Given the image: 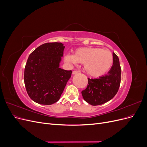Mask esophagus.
Returning <instances> with one entry per match:
<instances>
[{
	"label": "esophagus",
	"instance_id": "1",
	"mask_svg": "<svg viewBox=\"0 0 147 147\" xmlns=\"http://www.w3.org/2000/svg\"><path fill=\"white\" fill-rule=\"evenodd\" d=\"M78 73V71H77V70H74V71H73V72H72V74L73 75L77 74Z\"/></svg>",
	"mask_w": 147,
	"mask_h": 147
}]
</instances>
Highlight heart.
<instances>
[{
  "mask_svg": "<svg viewBox=\"0 0 147 147\" xmlns=\"http://www.w3.org/2000/svg\"><path fill=\"white\" fill-rule=\"evenodd\" d=\"M65 63L72 66L78 63L83 64V69L90 76L99 77L112 67L113 55L110 51L99 48L82 47L75 50L73 55H64Z\"/></svg>",
  "mask_w": 147,
  "mask_h": 147,
  "instance_id": "1",
  "label": "heart"
}]
</instances>
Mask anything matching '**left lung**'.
<instances>
[{"label":"left lung","mask_w":147,"mask_h":147,"mask_svg":"<svg viewBox=\"0 0 147 147\" xmlns=\"http://www.w3.org/2000/svg\"><path fill=\"white\" fill-rule=\"evenodd\" d=\"M113 65L107 74L97 78H88L87 88L82 91L83 98L92 105L103 104L116 95L121 82L118 57L113 53Z\"/></svg>","instance_id":"1"}]
</instances>
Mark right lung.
<instances>
[{"label":"right lung","mask_w":147,"mask_h":147,"mask_svg":"<svg viewBox=\"0 0 147 147\" xmlns=\"http://www.w3.org/2000/svg\"><path fill=\"white\" fill-rule=\"evenodd\" d=\"M65 47L62 43H46L30 53L24 69V84L30 98L36 103L57 102L72 74L59 67Z\"/></svg>","instance_id":"right-lung-1"}]
</instances>
